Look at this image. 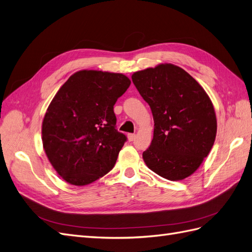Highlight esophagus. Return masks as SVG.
Listing matches in <instances>:
<instances>
[{
	"instance_id": "esophagus-1",
	"label": "esophagus",
	"mask_w": 252,
	"mask_h": 252,
	"mask_svg": "<svg viewBox=\"0 0 252 252\" xmlns=\"http://www.w3.org/2000/svg\"><path fill=\"white\" fill-rule=\"evenodd\" d=\"M134 139H135V134H134V133H129V134H128V140H129V142H132Z\"/></svg>"
}]
</instances>
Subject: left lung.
Here are the masks:
<instances>
[{
	"instance_id": "8db88e82",
	"label": "left lung",
	"mask_w": 252,
	"mask_h": 252,
	"mask_svg": "<svg viewBox=\"0 0 252 252\" xmlns=\"http://www.w3.org/2000/svg\"><path fill=\"white\" fill-rule=\"evenodd\" d=\"M131 79L155 121L144 162L170 181L191 175L216 140L217 118L209 96L191 75L172 64L136 71Z\"/></svg>"
}]
</instances>
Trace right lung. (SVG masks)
I'll return each instance as SVG.
<instances>
[{
    "label": "right lung",
    "mask_w": 252,
    "mask_h": 252,
    "mask_svg": "<svg viewBox=\"0 0 252 252\" xmlns=\"http://www.w3.org/2000/svg\"><path fill=\"white\" fill-rule=\"evenodd\" d=\"M122 73L81 70L59 89L42 125L44 150L67 183L88 185L108 173L127 141L113 106L130 86Z\"/></svg>",
    "instance_id": "right-lung-1"
}]
</instances>
